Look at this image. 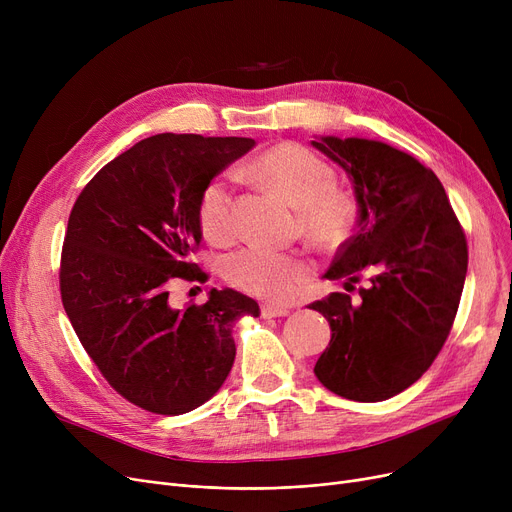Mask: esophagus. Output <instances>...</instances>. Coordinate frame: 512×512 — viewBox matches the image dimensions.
Returning a JSON list of instances; mask_svg holds the SVG:
<instances>
[{"label":"esophagus","mask_w":512,"mask_h":512,"mask_svg":"<svg viewBox=\"0 0 512 512\" xmlns=\"http://www.w3.org/2000/svg\"><path fill=\"white\" fill-rule=\"evenodd\" d=\"M288 313H290L288 307H280V305H272V303L261 305V315L263 317H286Z\"/></svg>","instance_id":"1"}]
</instances>
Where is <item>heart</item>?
<instances>
[{"label": "heart", "instance_id": "b5f03b06", "mask_svg": "<svg viewBox=\"0 0 512 512\" xmlns=\"http://www.w3.org/2000/svg\"><path fill=\"white\" fill-rule=\"evenodd\" d=\"M253 172L299 207L303 230L321 245L336 247L351 234L357 220V199L338 188V174L328 159L299 143H280L261 153ZM203 236L224 245L236 234L230 176L218 174L205 182L197 201ZM309 265L294 253L265 245H249L230 255L228 280L249 294L284 301L307 278Z\"/></svg>", "mask_w": 512, "mask_h": 512}]
</instances>
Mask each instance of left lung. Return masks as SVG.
<instances>
[{
	"label": "left lung",
	"mask_w": 512,
	"mask_h": 512,
	"mask_svg": "<svg viewBox=\"0 0 512 512\" xmlns=\"http://www.w3.org/2000/svg\"><path fill=\"white\" fill-rule=\"evenodd\" d=\"M311 145L353 182L357 232L340 247L324 278L332 292L309 309L332 328L315 363L330 392L380 402L415 384L450 334L467 276V238L438 176L386 143L319 137Z\"/></svg>",
	"instance_id": "obj_1"
}]
</instances>
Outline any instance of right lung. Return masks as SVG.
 Wrapping results in <instances>:
<instances>
[{
	"label": "right lung",
	"instance_id": "right-lung-1",
	"mask_svg": "<svg viewBox=\"0 0 512 512\" xmlns=\"http://www.w3.org/2000/svg\"><path fill=\"white\" fill-rule=\"evenodd\" d=\"M253 147L242 137L155 134L103 166L70 211L66 315L107 384L149 413L207 402L232 369L236 319L259 317V305L232 288H211L203 305H170L176 278L207 280L193 263L201 188Z\"/></svg>",
	"mask_w": 512,
	"mask_h": 512
}]
</instances>
